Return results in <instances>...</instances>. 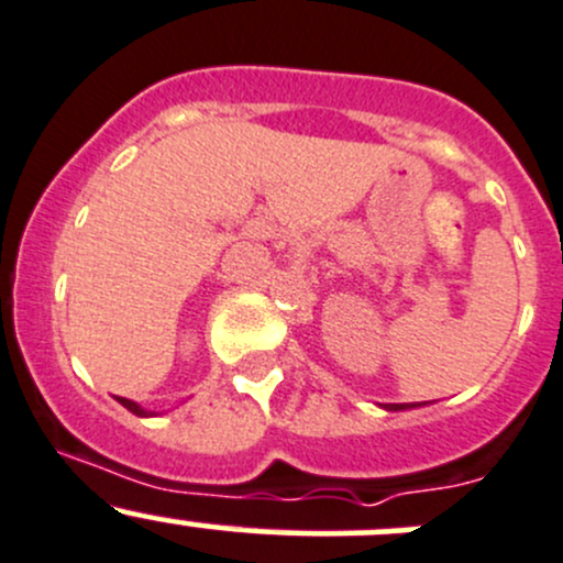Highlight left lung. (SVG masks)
I'll use <instances>...</instances> for the list:
<instances>
[{
  "instance_id": "obj_1",
  "label": "left lung",
  "mask_w": 563,
  "mask_h": 563,
  "mask_svg": "<svg viewBox=\"0 0 563 563\" xmlns=\"http://www.w3.org/2000/svg\"><path fill=\"white\" fill-rule=\"evenodd\" d=\"M384 411H406V408H417V402H384Z\"/></svg>"
}]
</instances>
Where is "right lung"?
I'll use <instances>...</instances> for the list:
<instances>
[{"instance_id":"1","label":"right lung","mask_w":563,"mask_h":563,"mask_svg":"<svg viewBox=\"0 0 563 563\" xmlns=\"http://www.w3.org/2000/svg\"><path fill=\"white\" fill-rule=\"evenodd\" d=\"M119 402H122L124 408H128L130 413H135V417H157V411H146V408H141L139 402H133V400H128V397H117Z\"/></svg>"}]
</instances>
